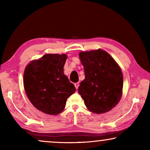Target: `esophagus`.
<instances>
[{"instance_id": "esophagus-1", "label": "esophagus", "mask_w": 150, "mask_h": 150, "mask_svg": "<svg viewBox=\"0 0 150 150\" xmlns=\"http://www.w3.org/2000/svg\"><path fill=\"white\" fill-rule=\"evenodd\" d=\"M74 86H75L76 89H78V88H79V83H74Z\"/></svg>"}]
</instances>
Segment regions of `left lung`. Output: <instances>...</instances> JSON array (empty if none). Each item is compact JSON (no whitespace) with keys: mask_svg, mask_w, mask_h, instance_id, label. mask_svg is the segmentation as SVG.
Listing matches in <instances>:
<instances>
[{"mask_svg":"<svg viewBox=\"0 0 150 150\" xmlns=\"http://www.w3.org/2000/svg\"><path fill=\"white\" fill-rule=\"evenodd\" d=\"M79 58L85 69L79 93L87 109L93 113L108 112L122 96L124 78L120 65L105 50L82 51Z\"/></svg>","mask_w":150,"mask_h":150,"instance_id":"obj_1","label":"left lung"}]
</instances>
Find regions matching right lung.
I'll use <instances>...</instances> for the list:
<instances>
[{
    "label": "right lung",
    "mask_w": 150,
    "mask_h": 150,
    "mask_svg": "<svg viewBox=\"0 0 150 150\" xmlns=\"http://www.w3.org/2000/svg\"><path fill=\"white\" fill-rule=\"evenodd\" d=\"M65 54H46L28 63L24 71V87L33 105L48 115L64 110L67 99L76 91L63 72Z\"/></svg>",
    "instance_id": "obj_1"
}]
</instances>
